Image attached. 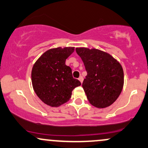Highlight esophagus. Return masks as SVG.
Wrapping results in <instances>:
<instances>
[{
	"mask_svg": "<svg viewBox=\"0 0 148 148\" xmlns=\"http://www.w3.org/2000/svg\"><path fill=\"white\" fill-rule=\"evenodd\" d=\"M79 81L81 83V84H82L83 83V81H84V78H83V76H80V77L79 78Z\"/></svg>",
	"mask_w": 148,
	"mask_h": 148,
	"instance_id": "34e87169",
	"label": "esophagus"
}]
</instances>
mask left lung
<instances>
[{"label":"left lung","instance_id":"obj_1","mask_svg":"<svg viewBox=\"0 0 148 148\" xmlns=\"http://www.w3.org/2000/svg\"><path fill=\"white\" fill-rule=\"evenodd\" d=\"M76 51L88 73L82 87L89 103L99 108L111 106L123 88L121 64L111 54L99 49L77 47Z\"/></svg>","mask_w":148,"mask_h":148}]
</instances>
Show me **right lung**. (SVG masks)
I'll return each mask as SVG.
<instances>
[{"label":"right lung","instance_id":"obj_1","mask_svg":"<svg viewBox=\"0 0 148 148\" xmlns=\"http://www.w3.org/2000/svg\"><path fill=\"white\" fill-rule=\"evenodd\" d=\"M74 47H57L47 50L39 58L32 68L31 81L37 97L48 106L58 107L70 99L72 92L81 86L74 79L72 69L65 64L66 59Z\"/></svg>","mask_w":148,"mask_h":148}]
</instances>
